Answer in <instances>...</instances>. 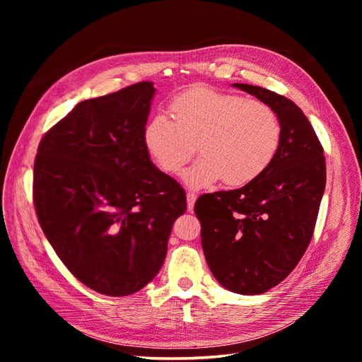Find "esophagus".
Listing matches in <instances>:
<instances>
[{
  "instance_id": "34e87169",
  "label": "esophagus",
  "mask_w": 362,
  "mask_h": 362,
  "mask_svg": "<svg viewBox=\"0 0 362 362\" xmlns=\"http://www.w3.org/2000/svg\"><path fill=\"white\" fill-rule=\"evenodd\" d=\"M194 202H196V194L194 193H187V210L192 211L193 206H194Z\"/></svg>"
}]
</instances>
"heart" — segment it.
<instances>
[{"instance_id": "heart-1", "label": "heart", "mask_w": 362, "mask_h": 362, "mask_svg": "<svg viewBox=\"0 0 362 362\" xmlns=\"http://www.w3.org/2000/svg\"><path fill=\"white\" fill-rule=\"evenodd\" d=\"M170 113L173 119L164 115L149 119L141 140L148 156L166 173L181 170L198 145L202 157L182 173L192 189L222 180L233 187L250 184L278 156L281 120L262 101L196 86L173 98Z\"/></svg>"}]
</instances>
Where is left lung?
I'll use <instances>...</instances> for the list:
<instances>
[{"instance_id":"left-lung-1","label":"left lung","mask_w":362,"mask_h":362,"mask_svg":"<svg viewBox=\"0 0 362 362\" xmlns=\"http://www.w3.org/2000/svg\"><path fill=\"white\" fill-rule=\"evenodd\" d=\"M276 112L278 156L245 187L204 194L194 204L204 255L214 278L238 294L278 286L308 247L326 184L323 146L308 117L288 98L234 83Z\"/></svg>"}]
</instances>
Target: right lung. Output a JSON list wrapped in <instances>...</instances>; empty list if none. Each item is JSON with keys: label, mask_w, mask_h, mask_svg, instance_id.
Returning a JSON list of instances; mask_svg holds the SVG:
<instances>
[{"label": "right lung", "mask_w": 362, "mask_h": 362, "mask_svg": "<svg viewBox=\"0 0 362 362\" xmlns=\"http://www.w3.org/2000/svg\"><path fill=\"white\" fill-rule=\"evenodd\" d=\"M156 87L141 81L76 104L42 137L33 202L43 234L72 275L98 293L128 296L161 269L180 184L141 140Z\"/></svg>", "instance_id": "right-lung-1"}]
</instances>
